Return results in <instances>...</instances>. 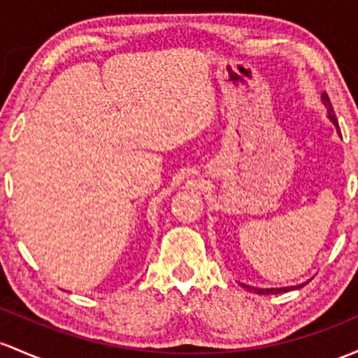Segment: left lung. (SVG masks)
I'll return each mask as SVG.
<instances>
[{
	"instance_id": "1",
	"label": "left lung",
	"mask_w": 358,
	"mask_h": 358,
	"mask_svg": "<svg viewBox=\"0 0 358 358\" xmlns=\"http://www.w3.org/2000/svg\"><path fill=\"white\" fill-rule=\"evenodd\" d=\"M321 98H323V101H324V107L328 108V117L333 120V124H335L336 129H338V131H340L338 120H336L335 110H333V107H331V101H329L328 93L323 92V95H321ZM302 285H306V284H302ZM302 285H294V287H282V289H253V287H248V285H243V287H248L250 290H253V292H257V294H278V292H287V290H294V289H301Z\"/></svg>"
}]
</instances>
